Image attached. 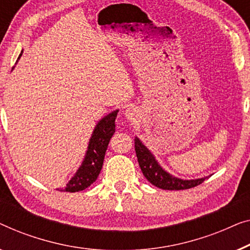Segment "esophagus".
Returning <instances> with one entry per match:
<instances>
[{
    "mask_svg": "<svg viewBox=\"0 0 250 250\" xmlns=\"http://www.w3.org/2000/svg\"><path fill=\"white\" fill-rule=\"evenodd\" d=\"M125 118L128 119V120H135V117H136V111L133 107H126L125 111Z\"/></svg>",
    "mask_w": 250,
    "mask_h": 250,
    "instance_id": "34e87169",
    "label": "esophagus"
}]
</instances>
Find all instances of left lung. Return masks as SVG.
Instances as JSON below:
<instances>
[{
    "label": "left lung",
    "instance_id": "8db88e82",
    "mask_svg": "<svg viewBox=\"0 0 250 250\" xmlns=\"http://www.w3.org/2000/svg\"><path fill=\"white\" fill-rule=\"evenodd\" d=\"M135 150L144 177L157 188L164 189V190H184V189L194 188L203 184L205 180V178L184 180V179L175 178L167 173L155 160L150 150L137 137L135 138Z\"/></svg>",
    "mask_w": 250,
    "mask_h": 250
}]
</instances>
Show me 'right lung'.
I'll use <instances>...</instances> for the list:
<instances>
[{"instance_id": "obj_1", "label": "right lung", "mask_w": 250, "mask_h": 250, "mask_svg": "<svg viewBox=\"0 0 250 250\" xmlns=\"http://www.w3.org/2000/svg\"><path fill=\"white\" fill-rule=\"evenodd\" d=\"M21 55H22V52L20 53L18 60ZM118 112V110H115L112 113L107 114L95 126L82 165L65 187L61 188L60 190L68 192L82 191L96 181L102 167H103L105 152L107 149L108 143L115 132V118H117Z\"/></svg>"}]
</instances>
